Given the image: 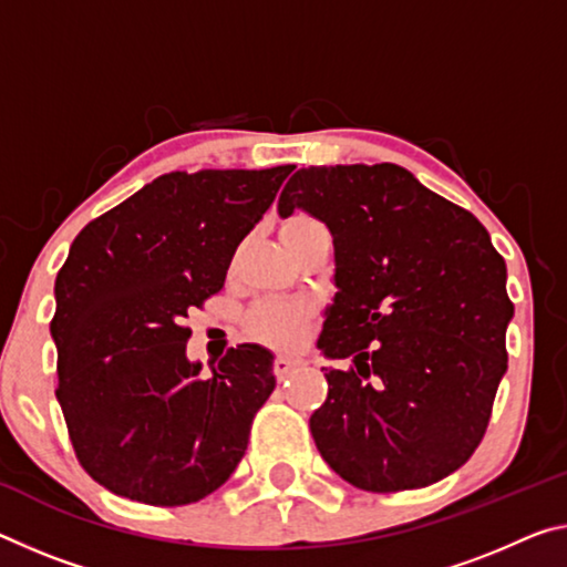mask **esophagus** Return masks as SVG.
Returning a JSON list of instances; mask_svg holds the SVG:
<instances>
[{
    "instance_id": "1",
    "label": "esophagus",
    "mask_w": 567,
    "mask_h": 567,
    "mask_svg": "<svg viewBox=\"0 0 567 567\" xmlns=\"http://www.w3.org/2000/svg\"><path fill=\"white\" fill-rule=\"evenodd\" d=\"M300 365H302L300 358H285V355H280V358H275L272 373L277 375V381H285L287 375H290L292 371H298Z\"/></svg>"
}]
</instances>
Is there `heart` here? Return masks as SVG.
Wrapping results in <instances>:
<instances>
[{"instance_id":"b5f03b06","label":"heart","mask_w":567,"mask_h":567,"mask_svg":"<svg viewBox=\"0 0 567 567\" xmlns=\"http://www.w3.org/2000/svg\"><path fill=\"white\" fill-rule=\"evenodd\" d=\"M326 231L318 219L308 214H292L280 224L282 245L292 251H300L312 237ZM312 320V308L298 300H262L251 305L245 316V332L269 348H292L300 343Z\"/></svg>"}]
</instances>
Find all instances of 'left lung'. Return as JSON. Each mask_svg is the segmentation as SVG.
Segmentation results:
<instances>
[{
  "instance_id": "8db88e82",
  "label": "left lung",
  "mask_w": 567,
  "mask_h": 567,
  "mask_svg": "<svg viewBox=\"0 0 567 567\" xmlns=\"http://www.w3.org/2000/svg\"><path fill=\"white\" fill-rule=\"evenodd\" d=\"M310 212L336 245V300L310 431L340 477L403 492L460 470L482 444L507 371V265L482 221L396 164L295 171L277 204Z\"/></svg>"
}]
</instances>
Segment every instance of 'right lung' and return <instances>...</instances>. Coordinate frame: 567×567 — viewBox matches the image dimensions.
<instances>
[{"label": "right lung", "instance_id": "right-lung-1", "mask_svg": "<svg viewBox=\"0 0 567 567\" xmlns=\"http://www.w3.org/2000/svg\"><path fill=\"white\" fill-rule=\"evenodd\" d=\"M292 166L171 171L85 224L55 280L58 389L83 470L121 497L178 507L219 489L275 391L272 353L229 348L209 379L186 358L188 310Z\"/></svg>", "mask_w": 567, "mask_h": 567}]
</instances>
